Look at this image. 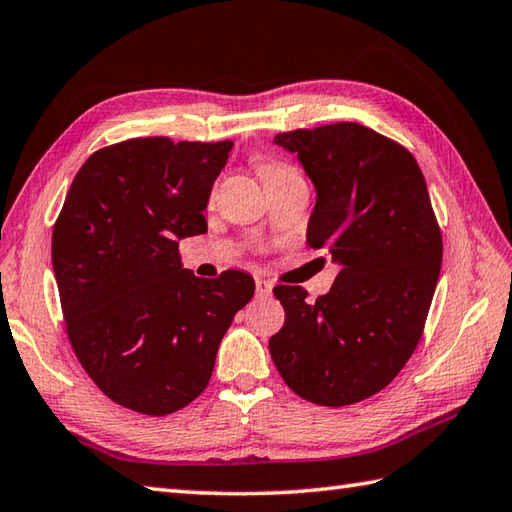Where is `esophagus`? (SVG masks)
Wrapping results in <instances>:
<instances>
[{
    "label": "esophagus",
    "mask_w": 512,
    "mask_h": 512,
    "mask_svg": "<svg viewBox=\"0 0 512 512\" xmlns=\"http://www.w3.org/2000/svg\"><path fill=\"white\" fill-rule=\"evenodd\" d=\"M272 283L269 281H265V278H256V296H260V298H267V296H272Z\"/></svg>",
    "instance_id": "esophagus-1"
}]
</instances>
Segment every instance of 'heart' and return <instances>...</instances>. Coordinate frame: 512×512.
Masks as SVG:
<instances>
[{
  "label": "heart",
  "mask_w": 512,
  "mask_h": 512,
  "mask_svg": "<svg viewBox=\"0 0 512 512\" xmlns=\"http://www.w3.org/2000/svg\"><path fill=\"white\" fill-rule=\"evenodd\" d=\"M258 173H260V178H263V182H269V180L289 176V173H294V169L285 165V162H281V160L263 158V160H258Z\"/></svg>",
  "instance_id": "heart-1"
}]
</instances>
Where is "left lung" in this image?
I'll use <instances>...</instances> for the list:
<instances>
[{
    "label": "left lung",
    "mask_w": 512,
    "mask_h": 512,
    "mask_svg": "<svg viewBox=\"0 0 512 512\" xmlns=\"http://www.w3.org/2000/svg\"><path fill=\"white\" fill-rule=\"evenodd\" d=\"M274 142L314 182L307 245L327 249L339 274L314 303L303 287H274L285 325L269 352L298 397L350 406L401 372L426 325L443 256L426 178L406 147L356 122Z\"/></svg>",
    "instance_id": "obj_1"
}]
</instances>
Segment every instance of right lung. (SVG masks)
I'll return each mask as SVG.
<instances>
[{"instance_id": "obj_1", "label": "right lung", "mask_w": 512, "mask_h": 512, "mask_svg": "<svg viewBox=\"0 0 512 512\" xmlns=\"http://www.w3.org/2000/svg\"><path fill=\"white\" fill-rule=\"evenodd\" d=\"M231 147L124 140L95 151L66 194L51 249L66 334L118 406L165 417L194 401L252 301L249 274L198 278L178 254V240L207 231L202 211Z\"/></svg>"}]
</instances>
